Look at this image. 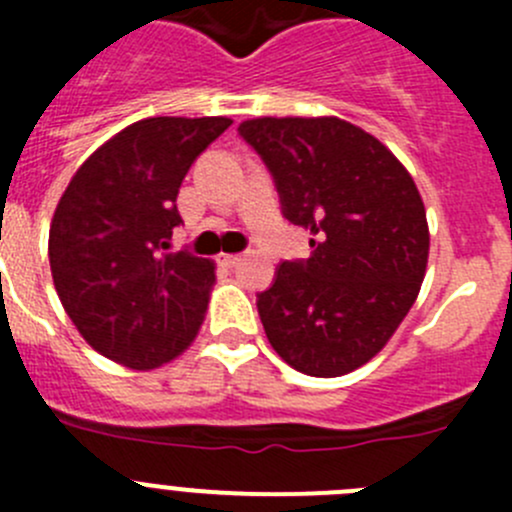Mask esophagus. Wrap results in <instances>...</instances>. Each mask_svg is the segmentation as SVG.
<instances>
[{
	"label": "esophagus",
	"mask_w": 512,
	"mask_h": 512,
	"mask_svg": "<svg viewBox=\"0 0 512 512\" xmlns=\"http://www.w3.org/2000/svg\"><path fill=\"white\" fill-rule=\"evenodd\" d=\"M221 261L223 266H228V269H233V266H238L241 264V256H238V253H221Z\"/></svg>",
	"instance_id": "1"
}]
</instances>
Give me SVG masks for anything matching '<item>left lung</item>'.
Here are the masks:
<instances>
[{
	"label": "left lung",
	"instance_id": "left-lung-1",
	"mask_svg": "<svg viewBox=\"0 0 512 512\" xmlns=\"http://www.w3.org/2000/svg\"><path fill=\"white\" fill-rule=\"evenodd\" d=\"M271 170L286 221L311 231L284 261L259 316L271 347L309 377H342L382 352L420 294L430 253L425 203L387 145L339 118L238 125Z\"/></svg>",
	"mask_w": 512,
	"mask_h": 512
}]
</instances>
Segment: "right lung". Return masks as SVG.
<instances>
[{"label": "right lung", "mask_w": 512, "mask_h": 512, "mask_svg": "<svg viewBox=\"0 0 512 512\" xmlns=\"http://www.w3.org/2000/svg\"><path fill=\"white\" fill-rule=\"evenodd\" d=\"M231 118H145L72 175L50 226L57 296L87 344L130 369L173 362L196 339L216 264L170 251L175 198Z\"/></svg>", "instance_id": "obj_1"}]
</instances>
